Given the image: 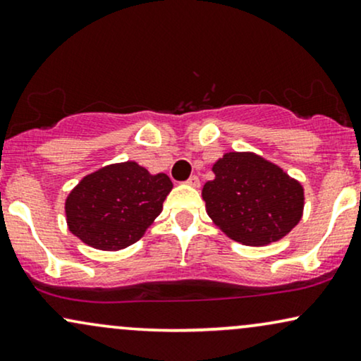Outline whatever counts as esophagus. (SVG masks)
I'll return each mask as SVG.
<instances>
[{
  "label": "esophagus",
  "instance_id": "34e87169",
  "mask_svg": "<svg viewBox=\"0 0 361 361\" xmlns=\"http://www.w3.org/2000/svg\"><path fill=\"white\" fill-rule=\"evenodd\" d=\"M188 185H190V188H199V185H201V182H199V177H197V176L189 177Z\"/></svg>",
  "mask_w": 361,
  "mask_h": 361
}]
</instances>
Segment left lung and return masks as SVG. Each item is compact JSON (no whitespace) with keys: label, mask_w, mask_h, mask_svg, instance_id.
Returning <instances> with one entry per match:
<instances>
[{"label":"left lung","mask_w":361,"mask_h":361,"mask_svg":"<svg viewBox=\"0 0 361 361\" xmlns=\"http://www.w3.org/2000/svg\"><path fill=\"white\" fill-rule=\"evenodd\" d=\"M202 188L207 216L234 241L264 246L279 241L303 217L305 189L278 164L255 152H226Z\"/></svg>","instance_id":"obj_1"}]
</instances>
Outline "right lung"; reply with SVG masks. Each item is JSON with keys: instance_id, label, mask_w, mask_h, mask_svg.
Wrapping results in <instances>:
<instances>
[{"instance_id": "add662e5", "label": "right lung", "mask_w": 361, "mask_h": 361, "mask_svg": "<svg viewBox=\"0 0 361 361\" xmlns=\"http://www.w3.org/2000/svg\"><path fill=\"white\" fill-rule=\"evenodd\" d=\"M172 188L166 173H150L133 160L110 164L66 195V226L87 246L120 251L154 224Z\"/></svg>"}]
</instances>
